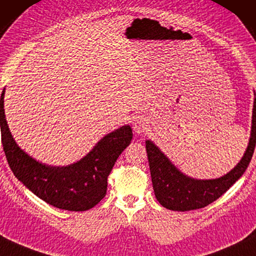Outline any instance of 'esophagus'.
<instances>
[{"mask_svg":"<svg viewBox=\"0 0 256 256\" xmlns=\"http://www.w3.org/2000/svg\"><path fill=\"white\" fill-rule=\"evenodd\" d=\"M147 126H148V122L144 117L139 116L136 118L134 122H133V130H134L136 133H139V134L146 131Z\"/></svg>","mask_w":256,"mask_h":256,"instance_id":"esophagus-1","label":"esophagus"}]
</instances>
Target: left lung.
<instances>
[{
    "mask_svg": "<svg viewBox=\"0 0 256 256\" xmlns=\"http://www.w3.org/2000/svg\"><path fill=\"white\" fill-rule=\"evenodd\" d=\"M256 144V98H254L253 120L248 147L242 158L226 176L198 180L182 174L152 141H146L150 176L155 196L163 207L171 210H193L207 207L222 196L242 176L253 156Z\"/></svg>",
    "mask_w": 256,
    "mask_h": 256,
    "instance_id": "8db88e82",
    "label": "left lung"
}]
</instances>
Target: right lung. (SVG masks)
<instances>
[{"label":"right lung","mask_w":256,"mask_h":256,"mask_svg":"<svg viewBox=\"0 0 256 256\" xmlns=\"http://www.w3.org/2000/svg\"><path fill=\"white\" fill-rule=\"evenodd\" d=\"M4 90L0 98L1 139L6 161L18 180L47 204L68 212H85L106 194V179L118 156L128 146L132 130L126 125L109 133L79 162L68 166L39 163L17 146L8 128Z\"/></svg>","instance_id":"add662e5"}]
</instances>
